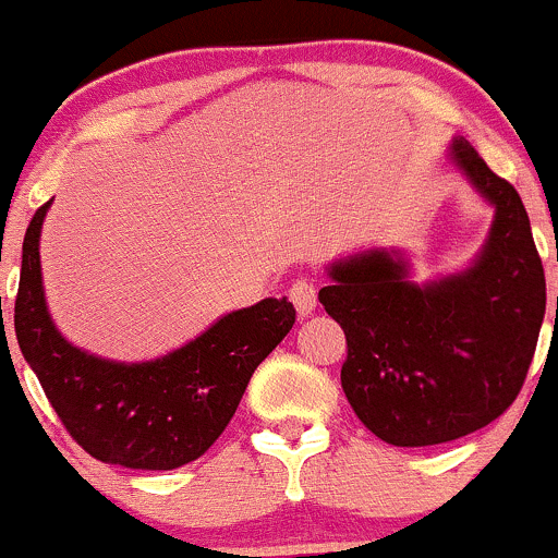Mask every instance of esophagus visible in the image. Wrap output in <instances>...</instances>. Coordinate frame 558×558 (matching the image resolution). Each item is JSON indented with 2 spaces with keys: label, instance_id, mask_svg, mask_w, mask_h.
Returning a JSON list of instances; mask_svg holds the SVG:
<instances>
[{
  "label": "esophagus",
  "instance_id": "obj_1",
  "mask_svg": "<svg viewBox=\"0 0 558 558\" xmlns=\"http://www.w3.org/2000/svg\"><path fill=\"white\" fill-rule=\"evenodd\" d=\"M290 301L301 316H308L316 308V284L311 279H295L290 287Z\"/></svg>",
  "mask_w": 558,
  "mask_h": 558
}]
</instances>
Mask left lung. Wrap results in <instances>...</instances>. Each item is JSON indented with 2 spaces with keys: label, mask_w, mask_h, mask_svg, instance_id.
<instances>
[{
  "label": "left lung",
  "mask_w": 558,
  "mask_h": 558,
  "mask_svg": "<svg viewBox=\"0 0 558 558\" xmlns=\"http://www.w3.org/2000/svg\"><path fill=\"white\" fill-rule=\"evenodd\" d=\"M449 161L495 207L465 271L415 284L401 253L367 250L329 266L319 290L343 327L345 399L377 439L430 447L500 417L524 386L545 316V274L519 191L463 137Z\"/></svg>",
  "instance_id": "1"
}]
</instances>
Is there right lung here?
I'll return each instance as SVG.
<instances>
[{"instance_id":"right-lung-1","label":"right lung","mask_w":558,"mask_h":558,"mask_svg":"<svg viewBox=\"0 0 558 558\" xmlns=\"http://www.w3.org/2000/svg\"><path fill=\"white\" fill-rule=\"evenodd\" d=\"M50 202L23 236L15 338L52 410L95 460L137 471H172L215 445L257 364L281 343L295 308L266 298L220 316L199 338L151 362H111L58 332L41 287L39 236ZM4 335V327H2Z\"/></svg>"}]
</instances>
